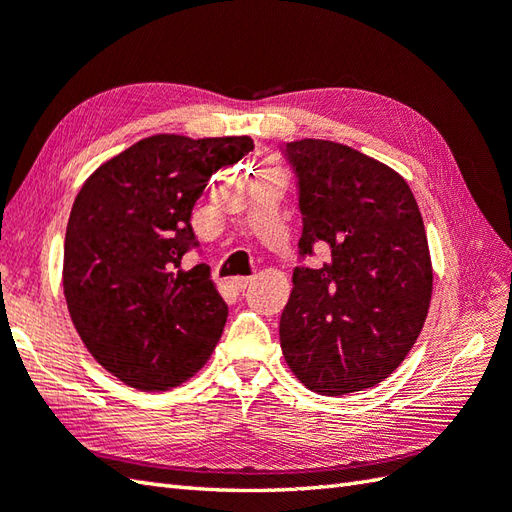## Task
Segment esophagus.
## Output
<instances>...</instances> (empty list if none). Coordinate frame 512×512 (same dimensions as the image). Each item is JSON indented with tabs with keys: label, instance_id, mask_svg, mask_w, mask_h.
Returning a JSON list of instances; mask_svg holds the SVG:
<instances>
[{
	"label": "esophagus",
	"instance_id": "esophagus-1",
	"mask_svg": "<svg viewBox=\"0 0 512 512\" xmlns=\"http://www.w3.org/2000/svg\"><path fill=\"white\" fill-rule=\"evenodd\" d=\"M250 281H253V277H233V279H231V286H233L237 292H242L244 288H248Z\"/></svg>",
	"mask_w": 512,
	"mask_h": 512
}]
</instances>
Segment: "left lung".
Segmentation results:
<instances>
[{"mask_svg":"<svg viewBox=\"0 0 512 512\" xmlns=\"http://www.w3.org/2000/svg\"><path fill=\"white\" fill-rule=\"evenodd\" d=\"M303 231L281 312L286 363L308 389L341 396L405 361L427 319L431 257L418 202L394 169L332 140L286 143ZM331 262L310 269L313 246Z\"/></svg>","mask_w":512,"mask_h":512,"instance_id":"left-lung-1","label":"left lung"}]
</instances>
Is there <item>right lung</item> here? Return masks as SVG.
<instances>
[{"mask_svg": "<svg viewBox=\"0 0 512 512\" xmlns=\"http://www.w3.org/2000/svg\"><path fill=\"white\" fill-rule=\"evenodd\" d=\"M253 149L248 136H149L107 160L72 204L63 292L90 354L125 385L165 391L189 380L220 341L228 308L198 248L191 211L206 182Z\"/></svg>", "mask_w": 512, "mask_h": 512, "instance_id": "1", "label": "right lung"}]
</instances>
